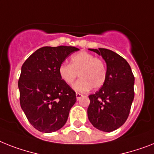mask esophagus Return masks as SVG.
<instances>
[{
	"label": "esophagus",
	"instance_id": "1",
	"mask_svg": "<svg viewBox=\"0 0 154 154\" xmlns=\"http://www.w3.org/2000/svg\"><path fill=\"white\" fill-rule=\"evenodd\" d=\"M82 97H83V95H82V94H79V93H76V99H77L78 101L82 98Z\"/></svg>",
	"mask_w": 154,
	"mask_h": 154
}]
</instances>
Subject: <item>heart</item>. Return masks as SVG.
I'll use <instances>...</instances> for the list:
<instances>
[{"mask_svg": "<svg viewBox=\"0 0 154 154\" xmlns=\"http://www.w3.org/2000/svg\"><path fill=\"white\" fill-rule=\"evenodd\" d=\"M60 79L66 85L72 86L79 75L81 77L74 85L78 92H87L93 87L101 88L106 79V67L102 60L87 52H79L71 57L70 64L62 63L58 68Z\"/></svg>", "mask_w": 154, "mask_h": 154, "instance_id": "1", "label": "heart"}]
</instances>
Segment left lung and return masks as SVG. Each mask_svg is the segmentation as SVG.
Here are the masks:
<instances>
[{"label": "left lung", "mask_w": 154, "mask_h": 154, "mask_svg": "<svg viewBox=\"0 0 154 154\" xmlns=\"http://www.w3.org/2000/svg\"><path fill=\"white\" fill-rule=\"evenodd\" d=\"M105 60L106 79L98 91L89 96L88 119L97 129L105 132L116 130L125 123L134 100V77L129 63L107 49H89Z\"/></svg>", "instance_id": "left-lung-1"}]
</instances>
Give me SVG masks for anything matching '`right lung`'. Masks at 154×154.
I'll return each mask as SVG.
<instances>
[{"label":"right lung","instance_id":"right-lung-1","mask_svg":"<svg viewBox=\"0 0 154 154\" xmlns=\"http://www.w3.org/2000/svg\"><path fill=\"white\" fill-rule=\"evenodd\" d=\"M78 50L64 45L42 47L23 64L18 82L20 105L30 124L39 131L54 132L67 122L76 95L60 79L58 68Z\"/></svg>","mask_w":154,"mask_h":154}]
</instances>
